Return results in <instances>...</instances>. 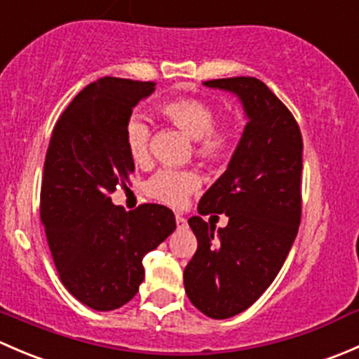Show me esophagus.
<instances>
[{
	"label": "esophagus",
	"instance_id": "esophagus-1",
	"mask_svg": "<svg viewBox=\"0 0 359 359\" xmlns=\"http://www.w3.org/2000/svg\"><path fill=\"white\" fill-rule=\"evenodd\" d=\"M175 220H177V226H179V227H186L187 226V220L184 219L182 215H179V213L175 215Z\"/></svg>",
	"mask_w": 359,
	"mask_h": 359
}]
</instances>
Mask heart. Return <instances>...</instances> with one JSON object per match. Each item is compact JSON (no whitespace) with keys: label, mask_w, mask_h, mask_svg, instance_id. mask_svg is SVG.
Masks as SVG:
<instances>
[{"label":"heart","mask_w":359,"mask_h":359,"mask_svg":"<svg viewBox=\"0 0 359 359\" xmlns=\"http://www.w3.org/2000/svg\"><path fill=\"white\" fill-rule=\"evenodd\" d=\"M163 118L186 132L194 140V154L205 163L226 161L234 151V132L226 125H215V107L198 97H177L159 107ZM128 154L135 163L149 158L151 126L140 114L130 116L125 126ZM200 179L187 170L165 168L154 173L146 191L154 200L180 206L198 189Z\"/></svg>","instance_id":"b5f03b06"}]
</instances>
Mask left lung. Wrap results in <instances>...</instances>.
I'll list each match as a JSON object with an SVG mask.
<instances>
[{"mask_svg":"<svg viewBox=\"0 0 359 359\" xmlns=\"http://www.w3.org/2000/svg\"><path fill=\"white\" fill-rule=\"evenodd\" d=\"M240 97L248 123L229 166L203 194L189 226L198 248L184 269L194 307L213 320L248 309L280 273L302 215V135L288 107L260 79L203 83ZM226 212L217 231L203 215ZM217 217V215H215Z\"/></svg>","mask_w":359,"mask_h":359,"instance_id":"1","label":"left lung"}]
</instances>
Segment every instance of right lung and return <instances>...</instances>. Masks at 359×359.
<instances>
[{"instance_id":"1","label":"right lung","mask_w":359,"mask_h":359,"mask_svg":"<svg viewBox=\"0 0 359 359\" xmlns=\"http://www.w3.org/2000/svg\"><path fill=\"white\" fill-rule=\"evenodd\" d=\"M156 83L106 78L81 90L53 126L39 213L60 281L95 311L125 306L144 281L142 259L175 231L156 203L132 212L112 205L135 170L125 140L132 109Z\"/></svg>"}]
</instances>
